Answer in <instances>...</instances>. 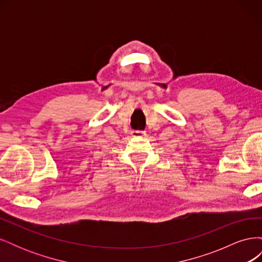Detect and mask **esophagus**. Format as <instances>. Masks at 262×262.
<instances>
[{"label":"esophagus","mask_w":262,"mask_h":262,"mask_svg":"<svg viewBox=\"0 0 262 262\" xmlns=\"http://www.w3.org/2000/svg\"><path fill=\"white\" fill-rule=\"evenodd\" d=\"M144 134H145V132H143V131H140V130H133V131L131 132V136H132V137H134V138L143 137Z\"/></svg>","instance_id":"34e87169"}]
</instances>
